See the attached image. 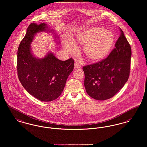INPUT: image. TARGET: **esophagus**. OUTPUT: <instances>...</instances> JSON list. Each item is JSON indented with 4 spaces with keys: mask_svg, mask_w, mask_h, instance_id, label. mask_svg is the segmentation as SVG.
Listing matches in <instances>:
<instances>
[{
    "mask_svg": "<svg viewBox=\"0 0 147 147\" xmlns=\"http://www.w3.org/2000/svg\"><path fill=\"white\" fill-rule=\"evenodd\" d=\"M80 67H81V66L79 64V63H78V62L75 63V65H74V68L75 69H79Z\"/></svg>",
    "mask_w": 147,
    "mask_h": 147,
    "instance_id": "esophagus-1",
    "label": "esophagus"
}]
</instances>
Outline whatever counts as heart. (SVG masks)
Masks as SVG:
<instances>
[{
    "mask_svg": "<svg viewBox=\"0 0 147 147\" xmlns=\"http://www.w3.org/2000/svg\"><path fill=\"white\" fill-rule=\"evenodd\" d=\"M115 36L113 32L100 27H94L80 31L74 41H64L66 50L71 53L76 51V43L84 45V51L88 59L98 61L108 55L113 46Z\"/></svg>",
    "mask_w": 147,
    "mask_h": 147,
    "instance_id": "1",
    "label": "heart"
}]
</instances>
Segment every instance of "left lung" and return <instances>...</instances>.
Segmentation results:
<instances>
[{
    "label": "left lung",
    "instance_id": "8db88e82",
    "mask_svg": "<svg viewBox=\"0 0 147 147\" xmlns=\"http://www.w3.org/2000/svg\"><path fill=\"white\" fill-rule=\"evenodd\" d=\"M120 31L116 47L107 58L83 67L86 92L95 100H106L114 96L129 76L131 47L121 29Z\"/></svg>",
    "mask_w": 147,
    "mask_h": 147
}]
</instances>
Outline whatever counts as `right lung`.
<instances>
[{
  "instance_id": "right-lung-1",
  "label": "right lung",
  "mask_w": 147,
  "mask_h": 147,
  "mask_svg": "<svg viewBox=\"0 0 147 147\" xmlns=\"http://www.w3.org/2000/svg\"><path fill=\"white\" fill-rule=\"evenodd\" d=\"M49 30L47 24H30L18 50L17 71L20 82L28 92L44 102L54 100L60 96L74 67L72 58L61 61L52 53L42 59L32 55L30 44L35 35Z\"/></svg>"
}]
</instances>
